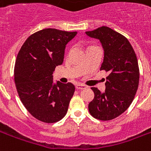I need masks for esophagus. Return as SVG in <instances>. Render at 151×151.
<instances>
[{
    "mask_svg": "<svg viewBox=\"0 0 151 151\" xmlns=\"http://www.w3.org/2000/svg\"><path fill=\"white\" fill-rule=\"evenodd\" d=\"M85 88H86V86L83 85V84H81V83L76 84V89H78V90H82V89Z\"/></svg>",
    "mask_w": 151,
    "mask_h": 151,
    "instance_id": "esophagus-1",
    "label": "esophagus"
}]
</instances>
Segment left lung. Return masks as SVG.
Instances as JSON below:
<instances>
[{
	"instance_id": "obj_1",
	"label": "left lung",
	"mask_w": 151,
	"mask_h": 151,
	"mask_svg": "<svg viewBox=\"0 0 151 151\" xmlns=\"http://www.w3.org/2000/svg\"><path fill=\"white\" fill-rule=\"evenodd\" d=\"M86 34L100 41L104 52L100 70L109 72L104 91L91 88L95 97L89 104V111L98 120H112L126 111L137 91L139 68L137 56L129 40L108 27Z\"/></svg>"
}]
</instances>
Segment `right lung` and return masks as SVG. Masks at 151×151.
<instances>
[{
    "mask_svg": "<svg viewBox=\"0 0 151 151\" xmlns=\"http://www.w3.org/2000/svg\"><path fill=\"white\" fill-rule=\"evenodd\" d=\"M77 31L47 28L27 38L17 56L14 82L22 103L37 120L55 123L68 111L75 87L72 83L53 82L56 66L64 61L66 44Z\"/></svg>",
    "mask_w": 151,
    "mask_h": 151,
    "instance_id": "add662e5",
    "label": "right lung"
}]
</instances>
